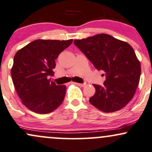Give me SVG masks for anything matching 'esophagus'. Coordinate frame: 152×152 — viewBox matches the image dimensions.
Wrapping results in <instances>:
<instances>
[{"instance_id": "1", "label": "esophagus", "mask_w": 152, "mask_h": 152, "mask_svg": "<svg viewBox=\"0 0 152 152\" xmlns=\"http://www.w3.org/2000/svg\"><path fill=\"white\" fill-rule=\"evenodd\" d=\"M75 85L78 86H80V87H83L84 86L86 85L85 83H74Z\"/></svg>"}]
</instances>
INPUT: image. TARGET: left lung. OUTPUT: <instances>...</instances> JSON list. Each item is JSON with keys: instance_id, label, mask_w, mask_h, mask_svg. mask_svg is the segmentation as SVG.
<instances>
[{"instance_id": "1", "label": "left lung", "mask_w": 152, "mask_h": 152, "mask_svg": "<svg viewBox=\"0 0 152 152\" xmlns=\"http://www.w3.org/2000/svg\"><path fill=\"white\" fill-rule=\"evenodd\" d=\"M74 42L96 69L106 74L103 86L94 84L96 94L91 104L105 113L123 108L134 97L141 75L140 62L131 45L107 34Z\"/></svg>"}]
</instances>
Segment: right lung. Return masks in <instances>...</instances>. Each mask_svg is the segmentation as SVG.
<instances>
[{
  "label": "right lung",
  "mask_w": 152,
  "mask_h": 152,
  "mask_svg": "<svg viewBox=\"0 0 152 152\" xmlns=\"http://www.w3.org/2000/svg\"><path fill=\"white\" fill-rule=\"evenodd\" d=\"M73 39H36L15 54L11 76L22 103L38 114L56 110L63 102L66 86L49 79L53 76L55 59Z\"/></svg>",
  "instance_id": "right-lung-1"
}]
</instances>
